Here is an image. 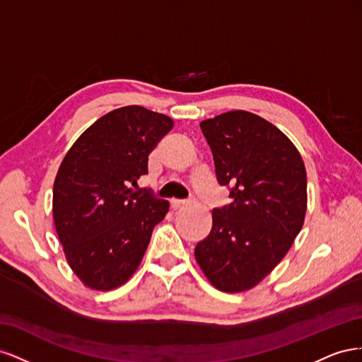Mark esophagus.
<instances>
[{"label":"esophagus","mask_w":362,"mask_h":362,"mask_svg":"<svg viewBox=\"0 0 362 362\" xmlns=\"http://www.w3.org/2000/svg\"><path fill=\"white\" fill-rule=\"evenodd\" d=\"M190 202H192V199H173V201L170 202V205H172L173 210H177V208H180L181 205H187V204H190Z\"/></svg>","instance_id":"obj_1"}]
</instances>
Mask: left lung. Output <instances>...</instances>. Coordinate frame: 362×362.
Returning a JSON list of instances; mask_svg holds the SVG:
<instances>
[{"label":"left lung","mask_w":362,"mask_h":362,"mask_svg":"<svg viewBox=\"0 0 362 362\" xmlns=\"http://www.w3.org/2000/svg\"><path fill=\"white\" fill-rule=\"evenodd\" d=\"M217 182L231 204L213 210L210 234L194 257L213 286L246 291L286 257L306 213V170L299 151L275 125L235 110L201 122Z\"/></svg>","instance_id":"1"}]
</instances>
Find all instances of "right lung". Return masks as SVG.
<instances>
[{
  "label": "right lung",
  "mask_w": 362,
  "mask_h": 362,
  "mask_svg": "<svg viewBox=\"0 0 362 362\" xmlns=\"http://www.w3.org/2000/svg\"><path fill=\"white\" fill-rule=\"evenodd\" d=\"M173 127L140 105L104 115L64 156L52 190L54 225L71 269L84 286L113 290L139 267L169 202L133 190L148 156Z\"/></svg>",
  "instance_id": "obj_1"
}]
</instances>
